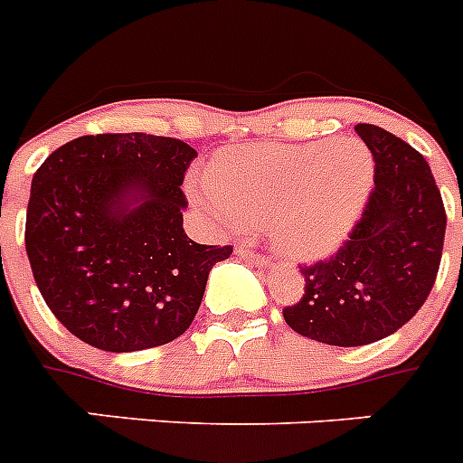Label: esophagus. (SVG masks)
<instances>
[{
  "label": "esophagus",
  "instance_id": "1",
  "mask_svg": "<svg viewBox=\"0 0 463 463\" xmlns=\"http://www.w3.org/2000/svg\"><path fill=\"white\" fill-rule=\"evenodd\" d=\"M235 254L240 256V259H247V260H251V263L268 265V259H265L263 254H259V251H254V249L249 247V244H240V247H235Z\"/></svg>",
  "mask_w": 463,
  "mask_h": 463
}]
</instances>
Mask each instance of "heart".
I'll return each mask as SVG.
<instances>
[{
  "instance_id": "heart-1",
  "label": "heart",
  "mask_w": 463,
  "mask_h": 463,
  "mask_svg": "<svg viewBox=\"0 0 463 463\" xmlns=\"http://www.w3.org/2000/svg\"><path fill=\"white\" fill-rule=\"evenodd\" d=\"M375 182V160L356 139L244 144L223 148L191 195L223 231L268 226L291 259H321L347 240Z\"/></svg>"
}]
</instances>
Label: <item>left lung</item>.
Returning <instances> with one entry per match:
<instances>
[{
    "mask_svg": "<svg viewBox=\"0 0 463 463\" xmlns=\"http://www.w3.org/2000/svg\"><path fill=\"white\" fill-rule=\"evenodd\" d=\"M356 132L375 160V186L347 242L300 268L303 298L284 307L293 331L335 347L377 343L417 315L436 281L448 226L424 156L371 123Z\"/></svg>",
    "mask_w": 463,
    "mask_h": 463,
    "instance_id": "left-lung-1",
    "label": "left lung"
}]
</instances>
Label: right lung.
I'll return each instance as SVG.
<instances>
[{"label": "right lung", "mask_w": 463, "mask_h": 463, "mask_svg": "<svg viewBox=\"0 0 463 463\" xmlns=\"http://www.w3.org/2000/svg\"><path fill=\"white\" fill-rule=\"evenodd\" d=\"M182 139L86 135L32 179L25 249L43 300L71 335L104 352L172 343L193 324L209 270L232 247L184 232Z\"/></svg>", "instance_id": "add662e5"}]
</instances>
